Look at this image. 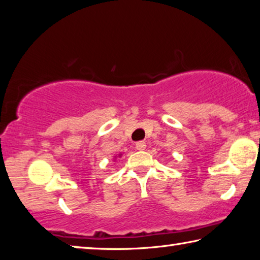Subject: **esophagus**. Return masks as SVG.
<instances>
[{
	"label": "esophagus",
	"mask_w": 260,
	"mask_h": 260,
	"mask_svg": "<svg viewBox=\"0 0 260 260\" xmlns=\"http://www.w3.org/2000/svg\"><path fill=\"white\" fill-rule=\"evenodd\" d=\"M135 148L138 149V150H140V151H142V150H144V149H146V147H147V144H146V142H143V141H139V142H136V144H135Z\"/></svg>",
	"instance_id": "obj_1"
}]
</instances>
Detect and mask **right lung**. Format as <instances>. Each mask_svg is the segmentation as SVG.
Returning <instances> with one entry per match:
<instances>
[{
	"instance_id": "1",
	"label": "right lung",
	"mask_w": 260,
	"mask_h": 260,
	"mask_svg": "<svg viewBox=\"0 0 260 260\" xmlns=\"http://www.w3.org/2000/svg\"><path fill=\"white\" fill-rule=\"evenodd\" d=\"M119 156H120V155H119Z\"/></svg>"
}]
</instances>
